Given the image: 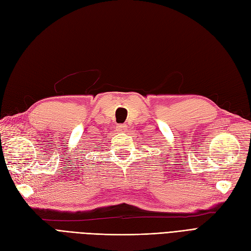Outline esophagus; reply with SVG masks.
Segmentation results:
<instances>
[{
	"instance_id": "34e87169",
	"label": "esophagus",
	"mask_w": 251,
	"mask_h": 251,
	"mask_svg": "<svg viewBox=\"0 0 251 251\" xmlns=\"http://www.w3.org/2000/svg\"><path fill=\"white\" fill-rule=\"evenodd\" d=\"M126 125H118L117 126V131L118 132H126Z\"/></svg>"
}]
</instances>
